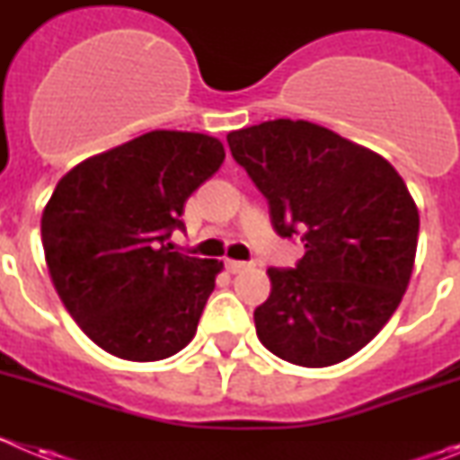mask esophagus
Listing matches in <instances>:
<instances>
[{
  "label": "esophagus",
  "instance_id": "obj_1",
  "mask_svg": "<svg viewBox=\"0 0 460 460\" xmlns=\"http://www.w3.org/2000/svg\"><path fill=\"white\" fill-rule=\"evenodd\" d=\"M226 270L230 274H239V271L251 270V262H242V260H226Z\"/></svg>",
  "mask_w": 460,
  "mask_h": 460
}]
</instances>
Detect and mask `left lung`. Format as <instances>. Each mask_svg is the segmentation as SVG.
<instances>
[{
    "label": "left lung",
    "mask_w": 460,
    "mask_h": 460,
    "mask_svg": "<svg viewBox=\"0 0 460 460\" xmlns=\"http://www.w3.org/2000/svg\"><path fill=\"white\" fill-rule=\"evenodd\" d=\"M280 237L302 234L296 270H267L260 343L306 368L334 367L377 336L408 290L420 211L387 158L324 126L274 119L227 133Z\"/></svg>",
    "instance_id": "obj_1"
}]
</instances>
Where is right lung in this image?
<instances>
[{"label": "right lung", "instance_id": "1", "mask_svg": "<svg viewBox=\"0 0 460 460\" xmlns=\"http://www.w3.org/2000/svg\"><path fill=\"white\" fill-rule=\"evenodd\" d=\"M218 137L149 131L64 174L40 217L52 286L110 355L158 361L190 343L223 262L177 253L184 202L221 168Z\"/></svg>", "mask_w": 460, "mask_h": 460}]
</instances>
